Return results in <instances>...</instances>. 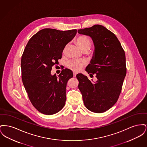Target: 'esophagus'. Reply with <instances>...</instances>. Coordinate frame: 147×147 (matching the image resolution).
Masks as SVG:
<instances>
[{
  "label": "esophagus",
  "mask_w": 147,
  "mask_h": 147,
  "mask_svg": "<svg viewBox=\"0 0 147 147\" xmlns=\"http://www.w3.org/2000/svg\"><path fill=\"white\" fill-rule=\"evenodd\" d=\"M77 73L76 72H73V76L74 77H76V76H77Z\"/></svg>",
  "instance_id": "34e87169"
}]
</instances>
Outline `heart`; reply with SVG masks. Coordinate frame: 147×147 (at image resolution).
<instances>
[{
    "label": "heart",
    "instance_id": "1",
    "mask_svg": "<svg viewBox=\"0 0 147 147\" xmlns=\"http://www.w3.org/2000/svg\"><path fill=\"white\" fill-rule=\"evenodd\" d=\"M76 43L78 46L82 51L84 49H89L91 46L90 40L85 36H79L76 39ZM66 47L63 49V52L64 53ZM86 64V62L84 60H77L72 59L68 61L67 63V67L74 71H79L82 69L83 67Z\"/></svg>",
    "mask_w": 147,
    "mask_h": 147
}]
</instances>
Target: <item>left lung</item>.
<instances>
[{"label":"left lung","instance_id":"1","mask_svg":"<svg viewBox=\"0 0 147 147\" xmlns=\"http://www.w3.org/2000/svg\"><path fill=\"white\" fill-rule=\"evenodd\" d=\"M80 35L90 36L94 45V56L85 70L96 82L83 74H78V88L84 104L91 112L102 113L117 102L126 75V56L118 38L104 26L95 25L79 29Z\"/></svg>","mask_w":147,"mask_h":147}]
</instances>
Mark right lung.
<instances>
[{
	"mask_svg": "<svg viewBox=\"0 0 147 147\" xmlns=\"http://www.w3.org/2000/svg\"><path fill=\"white\" fill-rule=\"evenodd\" d=\"M76 34V29L44 28L30 39L24 49L21 61L22 83L31 102L43 114L56 113L65 105L67 84L73 77V72L63 69L57 77L51 71Z\"/></svg>",
	"mask_w": 147,
	"mask_h": 147,
	"instance_id": "1",
	"label": "right lung"
}]
</instances>
